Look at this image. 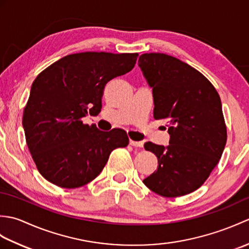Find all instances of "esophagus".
Wrapping results in <instances>:
<instances>
[{
	"label": "esophagus",
	"instance_id": "obj_1",
	"mask_svg": "<svg viewBox=\"0 0 249 249\" xmlns=\"http://www.w3.org/2000/svg\"><path fill=\"white\" fill-rule=\"evenodd\" d=\"M129 144L133 146H143V143L141 141H134V140H129Z\"/></svg>",
	"mask_w": 249,
	"mask_h": 249
}]
</instances>
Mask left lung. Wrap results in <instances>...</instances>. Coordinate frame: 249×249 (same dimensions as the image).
<instances>
[{
  "label": "left lung",
  "instance_id": "1",
  "mask_svg": "<svg viewBox=\"0 0 249 249\" xmlns=\"http://www.w3.org/2000/svg\"><path fill=\"white\" fill-rule=\"evenodd\" d=\"M138 65L152 89L155 120L167 119L169 145L144 143L158 160L143 179L162 197H178L199 188L223 154L227 129L220 97L194 67L165 53H143Z\"/></svg>",
  "mask_w": 249,
  "mask_h": 249
}]
</instances>
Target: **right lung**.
I'll use <instances>...</instances> for the list:
<instances>
[{"mask_svg":"<svg viewBox=\"0 0 249 249\" xmlns=\"http://www.w3.org/2000/svg\"><path fill=\"white\" fill-rule=\"evenodd\" d=\"M138 53L81 52L62 57L36 77L24 108L26 144L41 176L77 188L102 172L110 153L128 144L121 128L82 123L98 114L106 83L133 70Z\"/></svg>","mask_w":249,"mask_h":249,"instance_id":"obj_1","label":"right lung"}]
</instances>
